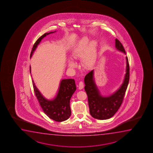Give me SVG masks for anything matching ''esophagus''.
<instances>
[{"label": "esophagus", "mask_w": 153, "mask_h": 153, "mask_svg": "<svg viewBox=\"0 0 153 153\" xmlns=\"http://www.w3.org/2000/svg\"><path fill=\"white\" fill-rule=\"evenodd\" d=\"M84 88V84L82 82H79V89L80 90L82 89V88Z\"/></svg>", "instance_id": "esophagus-1"}]
</instances>
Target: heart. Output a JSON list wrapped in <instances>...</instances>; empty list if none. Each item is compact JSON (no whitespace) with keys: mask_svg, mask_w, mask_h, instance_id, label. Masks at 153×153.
Here are the masks:
<instances>
[{"mask_svg":"<svg viewBox=\"0 0 153 153\" xmlns=\"http://www.w3.org/2000/svg\"><path fill=\"white\" fill-rule=\"evenodd\" d=\"M89 40L85 39L80 44L74 49L71 52V56L74 59L82 58V64L85 67L91 66L97 58L96 42L92 41L89 44ZM68 65L70 67L73 68L76 65L75 61L69 60Z\"/></svg>","mask_w":153,"mask_h":153,"instance_id":"obj_1","label":"heart"}]
</instances>
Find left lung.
Listing matches in <instances>:
<instances>
[{"instance_id":"left-lung-1","label":"left lung","mask_w":153,"mask_h":153,"mask_svg":"<svg viewBox=\"0 0 153 153\" xmlns=\"http://www.w3.org/2000/svg\"><path fill=\"white\" fill-rule=\"evenodd\" d=\"M115 48L126 54L121 43L115 39ZM126 74L121 86L113 94L103 97L94 82V70L89 72L85 77V89L88 96V105L91 115L95 119L106 120L112 117L122 103L130 78V67L128 57H126Z\"/></svg>"}]
</instances>
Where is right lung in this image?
<instances>
[{"instance_id": "add662e5", "label": "right lung", "mask_w": 153, "mask_h": 153, "mask_svg": "<svg viewBox=\"0 0 153 153\" xmlns=\"http://www.w3.org/2000/svg\"><path fill=\"white\" fill-rule=\"evenodd\" d=\"M55 32L46 33L38 39L32 49L30 58L42 39L47 35ZM30 72L31 73V66H30ZM32 84L34 91L40 105L48 117L57 122L64 121L70 117L71 115L70 100L72 95L76 90L75 80L73 79L62 80L56 96L54 99L51 100L46 99L42 96L35 85L33 80H32Z\"/></svg>"}]
</instances>
